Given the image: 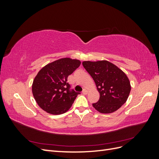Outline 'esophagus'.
Here are the masks:
<instances>
[{
    "mask_svg": "<svg viewBox=\"0 0 159 159\" xmlns=\"http://www.w3.org/2000/svg\"><path fill=\"white\" fill-rule=\"evenodd\" d=\"M82 93L84 94V95H86L88 93V90L85 89H84L83 91H82Z\"/></svg>",
    "mask_w": 159,
    "mask_h": 159,
    "instance_id": "esophagus-1",
    "label": "esophagus"
}]
</instances>
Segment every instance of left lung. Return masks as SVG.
I'll return each instance as SVG.
<instances>
[{
	"label": "left lung",
	"instance_id": "obj_1",
	"mask_svg": "<svg viewBox=\"0 0 159 159\" xmlns=\"http://www.w3.org/2000/svg\"><path fill=\"white\" fill-rule=\"evenodd\" d=\"M83 66L94 80L100 94L93 107L102 113H113L126 102L131 84L126 74L111 62L83 61Z\"/></svg>",
	"mask_w": 159,
	"mask_h": 159
}]
</instances>
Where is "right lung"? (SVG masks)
I'll return each mask as SVG.
<instances>
[{
	"label": "right lung",
	"instance_id": "obj_1",
	"mask_svg": "<svg viewBox=\"0 0 159 159\" xmlns=\"http://www.w3.org/2000/svg\"><path fill=\"white\" fill-rule=\"evenodd\" d=\"M80 64L78 60L65 57L47 64L39 71L33 81L32 89L40 108L52 115L68 111L80 93L70 89L68 77Z\"/></svg>",
	"mask_w": 159,
	"mask_h": 159
}]
</instances>
